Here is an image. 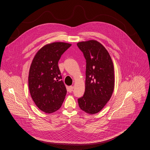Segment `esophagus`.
Returning <instances> with one entry per match:
<instances>
[{
  "instance_id": "34e87169",
  "label": "esophagus",
  "mask_w": 150,
  "mask_h": 150,
  "mask_svg": "<svg viewBox=\"0 0 150 150\" xmlns=\"http://www.w3.org/2000/svg\"><path fill=\"white\" fill-rule=\"evenodd\" d=\"M74 88V87L73 86H70L69 87V88H68V91H69V92H71L72 91H73Z\"/></svg>"
}]
</instances>
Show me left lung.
<instances>
[{
	"mask_svg": "<svg viewBox=\"0 0 150 150\" xmlns=\"http://www.w3.org/2000/svg\"><path fill=\"white\" fill-rule=\"evenodd\" d=\"M86 59V89L79 107L89 114L98 113L110 100L114 89V68L107 50L97 40L77 43Z\"/></svg>",
	"mask_w": 150,
	"mask_h": 150,
	"instance_id": "left-lung-1",
	"label": "left lung"
}]
</instances>
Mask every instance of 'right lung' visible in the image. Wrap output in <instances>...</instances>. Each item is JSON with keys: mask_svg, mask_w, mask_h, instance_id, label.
<instances>
[{"mask_svg": "<svg viewBox=\"0 0 150 150\" xmlns=\"http://www.w3.org/2000/svg\"><path fill=\"white\" fill-rule=\"evenodd\" d=\"M71 44L54 42L45 45L38 51L30 67L29 88L36 106L51 114L61 107L67 90L58 62Z\"/></svg>", "mask_w": 150, "mask_h": 150, "instance_id": "obj_1", "label": "right lung"}]
</instances>
